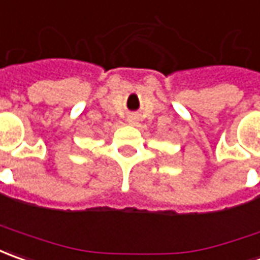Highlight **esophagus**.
I'll use <instances>...</instances> for the list:
<instances>
[{"instance_id": "34e87169", "label": "esophagus", "mask_w": 260, "mask_h": 260, "mask_svg": "<svg viewBox=\"0 0 260 260\" xmlns=\"http://www.w3.org/2000/svg\"><path fill=\"white\" fill-rule=\"evenodd\" d=\"M128 121H129V122H134V121H132V119H128Z\"/></svg>"}]
</instances>
